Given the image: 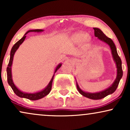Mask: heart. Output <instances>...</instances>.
<instances>
[{"label":"heart","mask_w":130,"mask_h":130,"mask_svg":"<svg viewBox=\"0 0 130 130\" xmlns=\"http://www.w3.org/2000/svg\"><path fill=\"white\" fill-rule=\"evenodd\" d=\"M87 34L86 33L79 32L73 35V38L75 41L78 43H81L85 41L87 39Z\"/></svg>","instance_id":"heart-1"}]
</instances>
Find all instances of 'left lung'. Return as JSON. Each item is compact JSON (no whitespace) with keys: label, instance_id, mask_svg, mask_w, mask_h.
I'll return each instance as SVG.
<instances>
[{"label":"left lung","instance_id":"left-lung-1","mask_svg":"<svg viewBox=\"0 0 130 130\" xmlns=\"http://www.w3.org/2000/svg\"><path fill=\"white\" fill-rule=\"evenodd\" d=\"M94 30V36L96 37H98L99 40L104 41V42L106 43L110 46V48H111L112 55H113V59H114L115 62L116 64L117 68V76L116 79H115V82L113 83V84L108 87V89L104 90L102 91V92H98V93H87L83 91L82 90L80 89L78 85L76 83V87H77V89L79 93H81L84 96L88 98L91 99H94V100H97V99H101L104 98L108 94H112L114 93L116 90L117 87H118V85H119V81L121 80V78L122 77L123 75V71L122 69V61L121 58L118 55V52H117L116 47L115 46V43L111 38L107 37L105 34L103 33L100 29L97 28H93Z\"/></svg>","mask_w":130,"mask_h":130}]
</instances>
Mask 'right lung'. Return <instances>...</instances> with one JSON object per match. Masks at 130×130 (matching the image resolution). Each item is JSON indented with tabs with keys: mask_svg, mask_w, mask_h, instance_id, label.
Listing matches in <instances>:
<instances>
[{
	"mask_svg": "<svg viewBox=\"0 0 130 130\" xmlns=\"http://www.w3.org/2000/svg\"><path fill=\"white\" fill-rule=\"evenodd\" d=\"M43 29H33V30H29L24 35V36L22 37L20 40H19L17 43H15L14 45L12 46V49H11V54H10V59H9V61L8 63V65L7 68H6V72H7V79H8V83L9 86H11V87L12 88L13 92L15 93L16 95H17L20 98H26L28 99H30V100L32 101H35V100H38V99L43 98V97L46 96V95H47L49 93L51 90V89H52V84L53 79H54V75H53L52 79H51V81L49 82V84L47 85V86L46 87L45 89L43 90L40 91V92H38L37 93H23L21 92L20 90H19L16 87V86L14 85L13 81H12V73H11V66H12V61H13V57L14 55L15 54V51H17V49H18L19 46L23 42L24 40H25V38H26V35L29 32H41L43 31ZM61 66V64H60L58 65V66L56 68L55 70V73L57 72L58 69H59V68Z\"/></svg>",
	"mask_w": 130,
	"mask_h": 130,
	"instance_id": "obj_1",
	"label": "right lung"
}]
</instances>
